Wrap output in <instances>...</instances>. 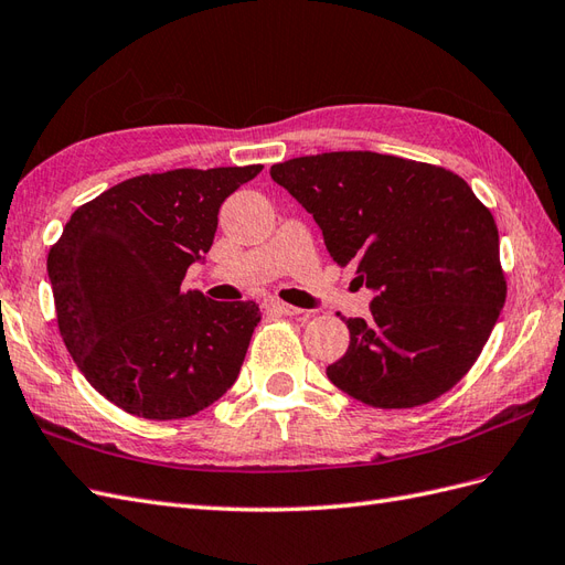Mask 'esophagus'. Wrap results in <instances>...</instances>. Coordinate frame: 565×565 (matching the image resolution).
Returning a JSON list of instances; mask_svg holds the SVG:
<instances>
[{
    "mask_svg": "<svg viewBox=\"0 0 565 565\" xmlns=\"http://www.w3.org/2000/svg\"><path fill=\"white\" fill-rule=\"evenodd\" d=\"M265 308L271 312H279V315H300L302 310L296 306H288V302L279 300V298H267L265 300Z\"/></svg>",
    "mask_w": 565,
    "mask_h": 565,
    "instance_id": "esophagus-1",
    "label": "esophagus"
}]
</instances>
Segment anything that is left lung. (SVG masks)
Segmentation results:
<instances>
[{"instance_id": "8db88e82", "label": "left lung", "mask_w": 565, "mask_h": 565, "mask_svg": "<svg viewBox=\"0 0 565 565\" xmlns=\"http://www.w3.org/2000/svg\"><path fill=\"white\" fill-rule=\"evenodd\" d=\"M334 263L374 298L341 317L349 351L327 377L374 408H415L462 380L505 302L494 216L458 173L380 152H322L269 169Z\"/></svg>"}]
</instances>
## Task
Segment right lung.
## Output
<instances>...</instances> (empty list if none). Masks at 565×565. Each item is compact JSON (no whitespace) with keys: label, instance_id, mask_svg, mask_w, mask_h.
<instances>
[{"label":"right lung","instance_id":"right-lung-1","mask_svg":"<svg viewBox=\"0 0 565 565\" xmlns=\"http://www.w3.org/2000/svg\"><path fill=\"white\" fill-rule=\"evenodd\" d=\"M263 164L173 169L85 202L47 255L62 339L99 394L145 420H181L236 382L259 322L253 300L183 291L222 202Z\"/></svg>","mask_w":565,"mask_h":565}]
</instances>
